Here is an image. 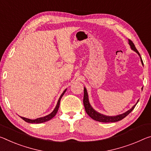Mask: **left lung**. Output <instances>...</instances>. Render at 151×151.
<instances>
[{"label": "left lung", "mask_w": 151, "mask_h": 151, "mask_svg": "<svg viewBox=\"0 0 151 151\" xmlns=\"http://www.w3.org/2000/svg\"><path fill=\"white\" fill-rule=\"evenodd\" d=\"M128 44H129V45H130V48L138 54V56H139L140 58L141 63H142V64H143L142 58H141V57H140V55L139 54V52H138V50H136L134 44L133 42L130 40H128ZM138 101L136 102V104L134 105V106H133L132 107L131 109L128 110L127 111L124 112V113H123V114L117 115V116H106V115H104L102 114L99 113V112L97 111L96 110H95L93 108L92 106H91V104L89 103V100H88V95L87 91V89H86V88L84 87V97H83V104H84L85 111H86V112H87V114L88 115V116H89L93 119H94V120L97 121V122H105V123L116 122H118L119 120H122V119H124L125 117L127 116L128 115L130 114L134 108L135 107V106H136V104H138Z\"/></svg>", "instance_id": "left-lung-1"}]
</instances>
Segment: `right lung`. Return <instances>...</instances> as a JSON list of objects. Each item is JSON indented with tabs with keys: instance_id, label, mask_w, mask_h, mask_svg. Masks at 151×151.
<instances>
[{
	"instance_id": "1",
	"label": "right lung",
	"mask_w": 151,
	"mask_h": 151,
	"mask_svg": "<svg viewBox=\"0 0 151 151\" xmlns=\"http://www.w3.org/2000/svg\"><path fill=\"white\" fill-rule=\"evenodd\" d=\"M66 90H67V88H66V89L63 91V93H62V95H60V97L58 101V103H57V104H56V107H55L54 109L50 114L47 115V116H45L42 117V118H38L37 119H31L26 118H24V117H21V116H20V117L23 119L24 121H25L26 122H28V123H30V124H40V123L45 122L50 120V119H51L52 118H54V117L55 116V115L56 114L57 111H58L59 106H60V102L61 98L63 97L64 94L66 91Z\"/></svg>"
}]
</instances>
